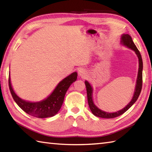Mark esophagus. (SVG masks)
Segmentation results:
<instances>
[{
	"label": "esophagus",
	"instance_id": "obj_1",
	"mask_svg": "<svg viewBox=\"0 0 152 152\" xmlns=\"http://www.w3.org/2000/svg\"><path fill=\"white\" fill-rule=\"evenodd\" d=\"M86 71L84 70H83V69H80V70H79V74H80V76H84L86 75Z\"/></svg>",
	"mask_w": 152,
	"mask_h": 152
}]
</instances>
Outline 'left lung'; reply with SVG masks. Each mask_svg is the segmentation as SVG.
Instances as JSON below:
<instances>
[{
  "label": "left lung",
  "instance_id": "left-lung-1",
  "mask_svg": "<svg viewBox=\"0 0 152 152\" xmlns=\"http://www.w3.org/2000/svg\"><path fill=\"white\" fill-rule=\"evenodd\" d=\"M121 42L123 43V45L127 46L129 48L132 49L135 51L136 54H137V57L139 58V71H138V76H137V84H136L135 91L133 97L127 106H126L124 109L122 110L117 111L116 113H109L107 112H104L103 110H101L95 106L93 101H92V88L90 84L87 81H85V85L86 88V92H87V99H88V102L90 107V109L92 113V114L95 116L101 117V118H105V119H112V118H115L117 117L120 116L125 112L129 109V108L132 106V105L135 103L137 101L139 96L141 93V88H142V70H143V61L142 58H141V53L138 49L136 47L135 43H133L132 38L128 34H124L122 35L121 37Z\"/></svg>",
  "mask_w": 152,
  "mask_h": 152
}]
</instances>
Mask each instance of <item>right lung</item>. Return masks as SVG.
<instances>
[{
  "mask_svg": "<svg viewBox=\"0 0 152 152\" xmlns=\"http://www.w3.org/2000/svg\"><path fill=\"white\" fill-rule=\"evenodd\" d=\"M77 76V73L74 72L67 76L58 84L54 91L47 99L38 102H30L20 99L12 88L10 76L9 86L14 101L25 113L38 118L51 117L54 116L60 110L66 92L71 84L76 80Z\"/></svg>",
  "mask_w": 152,
  "mask_h": 152,
  "instance_id": "right-lung-1",
  "label": "right lung"
}]
</instances>
